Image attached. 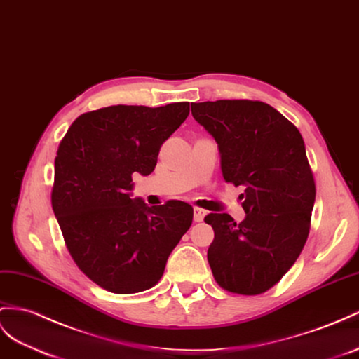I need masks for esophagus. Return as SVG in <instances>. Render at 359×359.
<instances>
[{"instance_id": "1", "label": "esophagus", "mask_w": 359, "mask_h": 359, "mask_svg": "<svg viewBox=\"0 0 359 359\" xmlns=\"http://www.w3.org/2000/svg\"><path fill=\"white\" fill-rule=\"evenodd\" d=\"M206 210L205 209H200V208H194V222H197V223H200V222H203V218L206 217Z\"/></svg>"}]
</instances>
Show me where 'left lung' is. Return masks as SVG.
Here are the masks:
<instances>
[{
	"instance_id": "1",
	"label": "left lung",
	"mask_w": 359,
	"mask_h": 359,
	"mask_svg": "<svg viewBox=\"0 0 359 359\" xmlns=\"http://www.w3.org/2000/svg\"><path fill=\"white\" fill-rule=\"evenodd\" d=\"M196 121L212 135L226 182L245 187L240 224L209 214L208 261L219 287L256 296L278 283L306 243L316 183L297 127L262 101L192 103Z\"/></svg>"
}]
</instances>
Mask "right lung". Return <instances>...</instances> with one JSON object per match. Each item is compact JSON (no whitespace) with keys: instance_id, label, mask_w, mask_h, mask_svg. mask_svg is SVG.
Returning a JSON list of instances; mask_svg holds the SVG:
<instances>
[{"instance_id":"right-lung-1","label":"right lung","mask_w":359,"mask_h":359,"mask_svg":"<svg viewBox=\"0 0 359 359\" xmlns=\"http://www.w3.org/2000/svg\"><path fill=\"white\" fill-rule=\"evenodd\" d=\"M189 115V103L109 106L80 115L54 161L51 205L65 244L88 278L116 294L162 278L194 210L180 200L149 206L132 198L135 174L153 172L161 145Z\"/></svg>"}]
</instances>
